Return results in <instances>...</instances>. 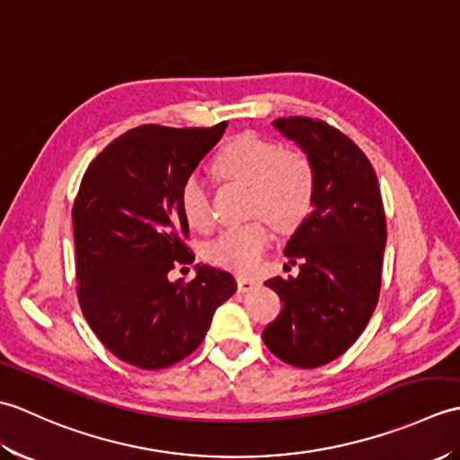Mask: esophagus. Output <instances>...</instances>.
<instances>
[{
  "label": "esophagus",
  "mask_w": 460,
  "mask_h": 460,
  "mask_svg": "<svg viewBox=\"0 0 460 460\" xmlns=\"http://www.w3.org/2000/svg\"><path fill=\"white\" fill-rule=\"evenodd\" d=\"M259 285V282L255 280V279H251V277H237V288H239V292H249V290H252Z\"/></svg>",
  "instance_id": "obj_1"
}]
</instances>
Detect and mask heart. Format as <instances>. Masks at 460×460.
Returning a JSON list of instances; mask_svg holds the SVG:
<instances>
[{"mask_svg":"<svg viewBox=\"0 0 460 460\" xmlns=\"http://www.w3.org/2000/svg\"><path fill=\"white\" fill-rule=\"evenodd\" d=\"M213 170L221 180L247 185L245 213L259 217L223 229L203 252L213 265L252 272L270 243L265 218L279 233H290L308 217L316 190L314 168L305 154L285 152L277 142L247 132L223 146L215 155ZM180 208L193 229L211 227L208 185L198 173L183 180Z\"/></svg>","mask_w":460,"mask_h":460,"instance_id":"obj_1","label":"heart"}]
</instances>
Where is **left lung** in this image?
I'll use <instances>...</instances> for the list:
<instances>
[{
    "mask_svg": "<svg viewBox=\"0 0 460 460\" xmlns=\"http://www.w3.org/2000/svg\"><path fill=\"white\" fill-rule=\"evenodd\" d=\"M272 126L314 168L312 211L287 243L298 277H275L282 310L262 330L267 348L296 367H318L354 344L374 314L387 241L377 175L366 154L334 126L292 116Z\"/></svg>",
    "mask_w": 460,
    "mask_h": 460,
    "instance_id": "1",
    "label": "left lung"
}]
</instances>
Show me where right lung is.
<instances>
[{"label":"right lung","instance_id":"right-lung-1","mask_svg":"<svg viewBox=\"0 0 460 460\" xmlns=\"http://www.w3.org/2000/svg\"><path fill=\"white\" fill-rule=\"evenodd\" d=\"M227 128L144 124L112 140L86 168L73 205L76 295L102 344L126 364L164 369L208 334L231 298V272L198 265L193 280L172 282L175 265L193 262L183 239V180Z\"/></svg>","mask_w":460,"mask_h":460}]
</instances>
